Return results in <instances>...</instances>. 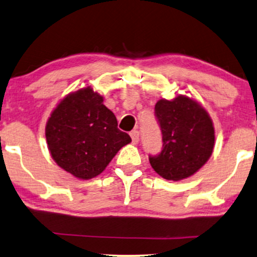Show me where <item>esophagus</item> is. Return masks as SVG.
<instances>
[{
	"label": "esophagus",
	"instance_id": "esophagus-1",
	"mask_svg": "<svg viewBox=\"0 0 257 257\" xmlns=\"http://www.w3.org/2000/svg\"><path fill=\"white\" fill-rule=\"evenodd\" d=\"M130 136H131L132 142H134L135 144H137L138 142H139V132L137 131V130H134V131H132L131 134H130Z\"/></svg>",
	"mask_w": 257,
	"mask_h": 257
}]
</instances>
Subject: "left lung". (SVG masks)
Listing matches in <instances>:
<instances>
[{
    "mask_svg": "<svg viewBox=\"0 0 257 257\" xmlns=\"http://www.w3.org/2000/svg\"><path fill=\"white\" fill-rule=\"evenodd\" d=\"M155 113L162 131L163 148L158 156L149 157L151 167L172 181L194 175L213 153L216 137L210 114L187 95L158 100Z\"/></svg>",
    "mask_w": 257,
    "mask_h": 257,
    "instance_id": "obj_1",
    "label": "left lung"
}]
</instances>
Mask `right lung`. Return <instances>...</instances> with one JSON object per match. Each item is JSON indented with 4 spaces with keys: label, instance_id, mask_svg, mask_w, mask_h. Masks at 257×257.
Here are the masks:
<instances>
[{
    "label": "right lung",
    "instance_id": "obj_1",
    "mask_svg": "<svg viewBox=\"0 0 257 257\" xmlns=\"http://www.w3.org/2000/svg\"><path fill=\"white\" fill-rule=\"evenodd\" d=\"M45 136L57 166L81 180L100 175L120 149L131 143L102 95L91 87L59 101L47 119Z\"/></svg>",
    "mask_w": 257,
    "mask_h": 257
}]
</instances>
